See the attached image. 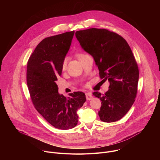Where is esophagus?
<instances>
[{
  "mask_svg": "<svg viewBox=\"0 0 160 160\" xmlns=\"http://www.w3.org/2000/svg\"><path fill=\"white\" fill-rule=\"evenodd\" d=\"M86 98H87V100H91V99H92V98H93V96H92V93H91V92H87V93H86Z\"/></svg>",
  "mask_w": 160,
  "mask_h": 160,
  "instance_id": "1",
  "label": "esophagus"
}]
</instances>
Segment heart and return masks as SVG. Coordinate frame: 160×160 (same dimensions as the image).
Here are the masks:
<instances>
[{"instance_id": "heart-1", "label": "heart", "mask_w": 160, "mask_h": 160, "mask_svg": "<svg viewBox=\"0 0 160 160\" xmlns=\"http://www.w3.org/2000/svg\"><path fill=\"white\" fill-rule=\"evenodd\" d=\"M83 55V54H80V55H78V57H79L80 56H81V55ZM66 67H67V59L65 58V59H64V60H63V62H62V68L63 70H65V69L66 68Z\"/></svg>"}]
</instances>
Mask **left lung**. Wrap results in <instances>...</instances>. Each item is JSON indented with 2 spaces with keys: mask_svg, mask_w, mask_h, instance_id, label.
I'll return each mask as SVG.
<instances>
[{
  "mask_svg": "<svg viewBox=\"0 0 160 160\" xmlns=\"http://www.w3.org/2000/svg\"><path fill=\"white\" fill-rule=\"evenodd\" d=\"M82 48L94 58L100 77L110 82L103 95H93L102 101L98 115L102 122L111 123L122 118L133 105L139 78L138 65L127 42L118 34L104 28L77 31Z\"/></svg>",
  "mask_w": 160,
  "mask_h": 160,
  "instance_id": "left-lung-1",
  "label": "left lung"
}]
</instances>
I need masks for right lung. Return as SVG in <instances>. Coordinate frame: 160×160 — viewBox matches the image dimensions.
Segmentation results:
<instances>
[{"mask_svg":"<svg viewBox=\"0 0 160 160\" xmlns=\"http://www.w3.org/2000/svg\"><path fill=\"white\" fill-rule=\"evenodd\" d=\"M75 32L47 37L36 47L27 62V83L37 112L53 127L60 130L74 128L77 110L86 101L84 93H70L67 98L58 92L57 77L68 53Z\"/></svg>","mask_w":160,"mask_h":160,"instance_id":"obj_1","label":"right lung"}]
</instances>
